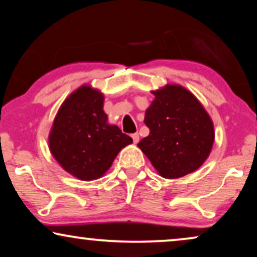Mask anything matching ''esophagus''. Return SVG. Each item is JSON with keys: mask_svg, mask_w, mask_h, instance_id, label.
<instances>
[{"mask_svg": "<svg viewBox=\"0 0 257 257\" xmlns=\"http://www.w3.org/2000/svg\"><path fill=\"white\" fill-rule=\"evenodd\" d=\"M132 139H133V143L138 144L139 143V135H138V133H133Z\"/></svg>", "mask_w": 257, "mask_h": 257, "instance_id": "esophagus-1", "label": "esophagus"}]
</instances>
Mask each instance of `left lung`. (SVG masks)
Masks as SVG:
<instances>
[{
	"label": "left lung",
	"mask_w": 257,
	"mask_h": 257,
	"mask_svg": "<svg viewBox=\"0 0 257 257\" xmlns=\"http://www.w3.org/2000/svg\"><path fill=\"white\" fill-rule=\"evenodd\" d=\"M152 93L156 98L144 119L150 135L138 147L160 177L177 179L193 173L212 152V118L198 98L179 84H166Z\"/></svg>",
	"instance_id": "obj_1"
}]
</instances>
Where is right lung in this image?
<instances>
[{"mask_svg":"<svg viewBox=\"0 0 257 257\" xmlns=\"http://www.w3.org/2000/svg\"><path fill=\"white\" fill-rule=\"evenodd\" d=\"M103 107L101 91L84 84L63 101L49 132L52 157L82 181L103 177L118 153L133 143L117 125L108 124Z\"/></svg>","mask_w":257,"mask_h":257,"instance_id":"obj_1","label":"right lung"}]
</instances>
